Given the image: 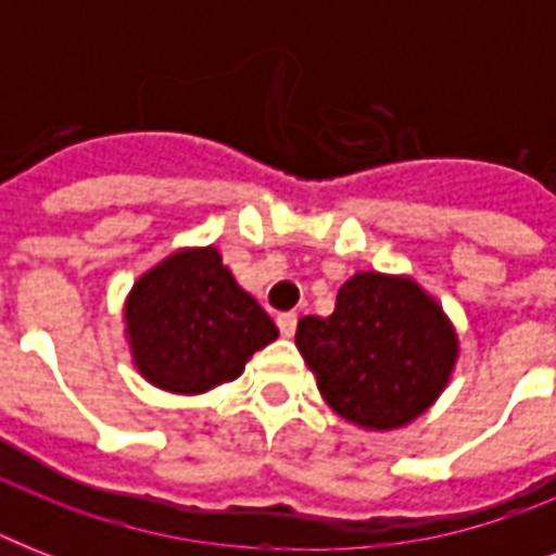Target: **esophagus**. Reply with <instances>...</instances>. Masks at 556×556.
I'll return each instance as SVG.
<instances>
[{
	"label": "esophagus",
	"instance_id": "obj_1",
	"mask_svg": "<svg viewBox=\"0 0 556 556\" xmlns=\"http://www.w3.org/2000/svg\"><path fill=\"white\" fill-rule=\"evenodd\" d=\"M277 326H279V331H282V338H294L296 314L294 312H282L277 317Z\"/></svg>",
	"mask_w": 556,
	"mask_h": 556
}]
</instances>
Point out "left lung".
<instances>
[{
  "mask_svg": "<svg viewBox=\"0 0 556 556\" xmlns=\"http://www.w3.org/2000/svg\"><path fill=\"white\" fill-rule=\"evenodd\" d=\"M296 349L334 413L364 430H395L444 392L458 338L415 279L361 270L329 317L296 323Z\"/></svg>",
  "mask_w": 556,
  "mask_h": 556,
  "instance_id": "obj_1",
  "label": "left lung"
}]
</instances>
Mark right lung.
<instances>
[{
	"instance_id": "1",
	"label": "right lung",
	"mask_w": 556,
	"mask_h": 556,
	"mask_svg": "<svg viewBox=\"0 0 556 556\" xmlns=\"http://www.w3.org/2000/svg\"><path fill=\"white\" fill-rule=\"evenodd\" d=\"M124 320L138 371L176 395L239 378L253 352L279 338L216 248H185L147 270L126 296Z\"/></svg>"
}]
</instances>
